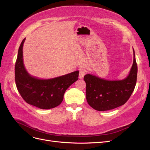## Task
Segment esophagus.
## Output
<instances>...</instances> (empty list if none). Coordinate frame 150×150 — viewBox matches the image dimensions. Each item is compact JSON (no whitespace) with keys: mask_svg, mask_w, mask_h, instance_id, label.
I'll list each match as a JSON object with an SVG mask.
<instances>
[{"mask_svg":"<svg viewBox=\"0 0 150 150\" xmlns=\"http://www.w3.org/2000/svg\"><path fill=\"white\" fill-rule=\"evenodd\" d=\"M86 73V71L84 69H81L79 70V79H83V77L84 76V75Z\"/></svg>","mask_w":150,"mask_h":150,"instance_id":"esophagus-1","label":"esophagus"}]
</instances>
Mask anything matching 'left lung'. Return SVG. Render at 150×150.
Returning a JSON list of instances; mask_svg holds the SVG:
<instances>
[{"mask_svg":"<svg viewBox=\"0 0 150 150\" xmlns=\"http://www.w3.org/2000/svg\"><path fill=\"white\" fill-rule=\"evenodd\" d=\"M133 64L129 75L120 81H108L86 74V99L89 105L97 111H108L123 105L134 89L138 67L133 49Z\"/></svg>","mask_w":150,"mask_h":150,"instance_id":"obj_1","label":"left lung"}]
</instances>
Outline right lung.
<instances>
[{"label": "right lung", "instance_id": "obj_1", "mask_svg": "<svg viewBox=\"0 0 150 150\" xmlns=\"http://www.w3.org/2000/svg\"><path fill=\"white\" fill-rule=\"evenodd\" d=\"M22 40L18 51L15 65V81L18 91L24 100L40 109L54 108L62 103L64 93L78 79L79 71H74L50 79H40L31 76L25 69L23 62Z\"/></svg>", "mask_w": 150, "mask_h": 150}]
</instances>
